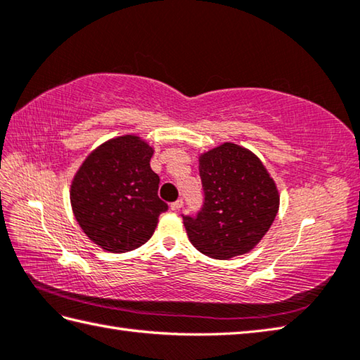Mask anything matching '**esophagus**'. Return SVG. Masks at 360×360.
Returning <instances> with one entry per match:
<instances>
[{
	"mask_svg": "<svg viewBox=\"0 0 360 360\" xmlns=\"http://www.w3.org/2000/svg\"><path fill=\"white\" fill-rule=\"evenodd\" d=\"M182 204H184V202H182V200L174 201V202H172V204H170V209H172V210H174V212H178V210L182 207Z\"/></svg>",
	"mask_w": 360,
	"mask_h": 360,
	"instance_id": "esophagus-1",
	"label": "esophagus"
}]
</instances>
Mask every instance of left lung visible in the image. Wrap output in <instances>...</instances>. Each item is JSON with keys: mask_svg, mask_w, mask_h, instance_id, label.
Returning a JSON list of instances; mask_svg holds the SVG:
<instances>
[{"mask_svg": "<svg viewBox=\"0 0 360 360\" xmlns=\"http://www.w3.org/2000/svg\"><path fill=\"white\" fill-rule=\"evenodd\" d=\"M202 209L182 217L188 240L202 255L228 260L262 240L279 210V192L255 153L224 142L198 158Z\"/></svg>", "mask_w": 360, "mask_h": 360, "instance_id": "1", "label": "left lung"}]
</instances>
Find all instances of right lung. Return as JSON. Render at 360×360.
Segmentation results:
<instances>
[{
	"label": "right lung",
	"instance_id": "obj_1",
	"mask_svg": "<svg viewBox=\"0 0 360 360\" xmlns=\"http://www.w3.org/2000/svg\"><path fill=\"white\" fill-rule=\"evenodd\" d=\"M154 148L126 134L95 148L77 168L70 202L77 224L104 251L128 252L153 236L159 215V176L151 170Z\"/></svg>",
	"mask_w": 360,
	"mask_h": 360
}]
</instances>
